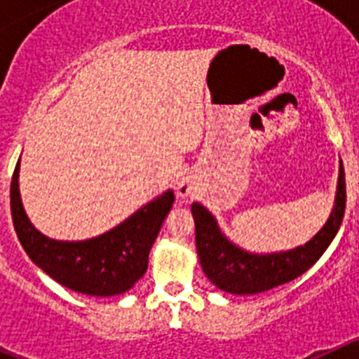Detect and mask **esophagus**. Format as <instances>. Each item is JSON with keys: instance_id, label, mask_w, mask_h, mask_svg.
Returning a JSON list of instances; mask_svg holds the SVG:
<instances>
[{"instance_id": "34e87169", "label": "esophagus", "mask_w": 359, "mask_h": 359, "mask_svg": "<svg viewBox=\"0 0 359 359\" xmlns=\"http://www.w3.org/2000/svg\"><path fill=\"white\" fill-rule=\"evenodd\" d=\"M177 192H180V196H189L190 192H192V185H190L189 182H180V185H177Z\"/></svg>"}]
</instances>
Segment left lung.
<instances>
[{
	"label": "left lung",
	"mask_w": 359,
	"mask_h": 359,
	"mask_svg": "<svg viewBox=\"0 0 359 359\" xmlns=\"http://www.w3.org/2000/svg\"><path fill=\"white\" fill-rule=\"evenodd\" d=\"M345 214V172L340 161V176L336 189L334 208L327 223L309 243L287 252L250 253L228 241L219 230L217 221L207 208L194 203L192 215L196 223V248L199 262L208 280L219 290L233 294H257L273 290L306 273L329 248L340 230Z\"/></svg>",
	"instance_id": "left-lung-1"
}]
</instances>
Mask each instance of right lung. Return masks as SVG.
Wrapping results in <instances>:
<instances>
[{"instance_id":"1","label":"right lung","mask_w":359,"mask_h":359,"mask_svg":"<svg viewBox=\"0 0 359 359\" xmlns=\"http://www.w3.org/2000/svg\"><path fill=\"white\" fill-rule=\"evenodd\" d=\"M18 180L19 161L11 183L12 221L21 246L44 273L68 290L91 297L122 294L144 277L149 252L172 208V190L152 199L102 236L86 241H55L43 236L28 221Z\"/></svg>"}]
</instances>
